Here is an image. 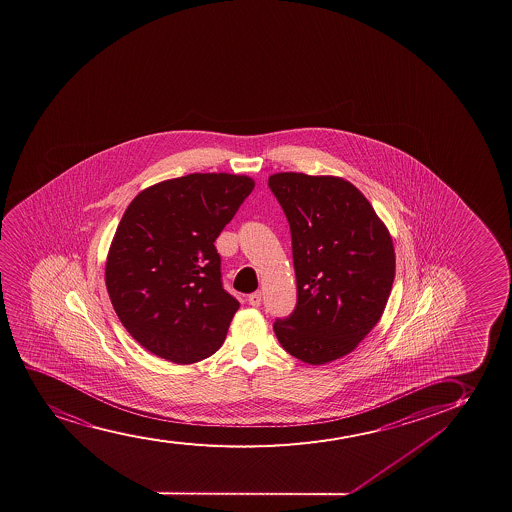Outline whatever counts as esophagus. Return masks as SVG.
Instances as JSON below:
<instances>
[{"mask_svg": "<svg viewBox=\"0 0 512 512\" xmlns=\"http://www.w3.org/2000/svg\"><path fill=\"white\" fill-rule=\"evenodd\" d=\"M247 302H249L253 308H259V306H261V292L251 294V296L247 297Z\"/></svg>", "mask_w": 512, "mask_h": 512, "instance_id": "obj_1", "label": "esophagus"}]
</instances>
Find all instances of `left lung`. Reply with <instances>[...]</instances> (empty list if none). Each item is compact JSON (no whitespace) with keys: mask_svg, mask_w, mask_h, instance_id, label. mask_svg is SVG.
Here are the masks:
<instances>
[{"mask_svg":"<svg viewBox=\"0 0 512 512\" xmlns=\"http://www.w3.org/2000/svg\"><path fill=\"white\" fill-rule=\"evenodd\" d=\"M268 185L289 220L297 278L296 309L273 330L290 356L332 363L382 318L395 277L392 235L342 177L280 172Z\"/></svg>","mask_w":512,"mask_h":512,"instance_id":"8db88e82","label":"left lung"}]
</instances>
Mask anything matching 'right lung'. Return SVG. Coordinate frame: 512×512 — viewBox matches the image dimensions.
<instances>
[{"label": "right lung", "mask_w": 512, "mask_h": 512, "mask_svg": "<svg viewBox=\"0 0 512 512\" xmlns=\"http://www.w3.org/2000/svg\"><path fill=\"white\" fill-rule=\"evenodd\" d=\"M254 179L191 173L139 192L106 256L105 282L118 320L154 356L198 363L227 337L239 301L222 287L215 241Z\"/></svg>", "instance_id": "add662e5"}]
</instances>
